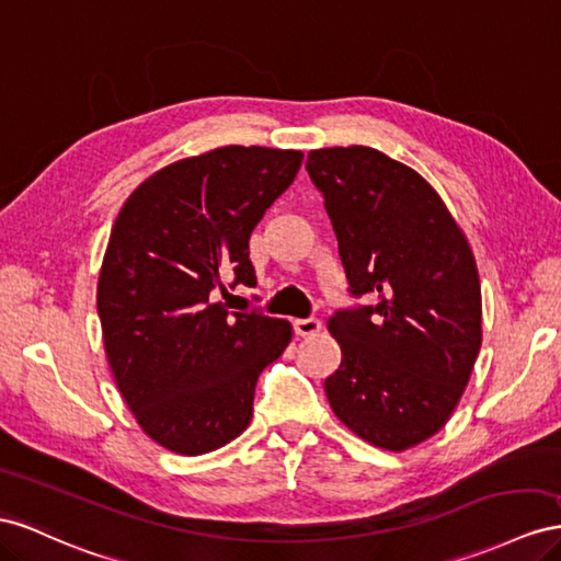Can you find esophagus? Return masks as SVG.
<instances>
[{
    "label": "esophagus",
    "instance_id": "esophagus-1",
    "mask_svg": "<svg viewBox=\"0 0 561 561\" xmlns=\"http://www.w3.org/2000/svg\"><path fill=\"white\" fill-rule=\"evenodd\" d=\"M293 328L299 337H313L316 332L321 330V321H318V318H297Z\"/></svg>",
    "mask_w": 561,
    "mask_h": 561
}]
</instances>
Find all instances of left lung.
I'll return each instance as SVG.
<instances>
[{
    "instance_id": "1",
    "label": "left lung",
    "mask_w": 561,
    "mask_h": 561,
    "mask_svg": "<svg viewBox=\"0 0 561 561\" xmlns=\"http://www.w3.org/2000/svg\"><path fill=\"white\" fill-rule=\"evenodd\" d=\"M350 293L375 299L328 321L342 350L332 411L363 442L408 450L456 411L481 350L472 248L415 170L368 146L311 150Z\"/></svg>"
}]
</instances>
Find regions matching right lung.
<instances>
[{
	"instance_id": "1",
	"label": "right lung",
	"mask_w": 561,
	"mask_h": 561,
	"mask_svg": "<svg viewBox=\"0 0 561 561\" xmlns=\"http://www.w3.org/2000/svg\"><path fill=\"white\" fill-rule=\"evenodd\" d=\"M299 150L221 146L150 174L119 209L96 307L115 385L141 430L179 456L243 434L256 377L293 325L229 311L217 293L256 285L250 236L293 184Z\"/></svg>"
}]
</instances>
